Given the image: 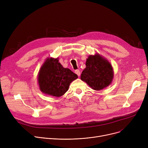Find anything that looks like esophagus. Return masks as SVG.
I'll return each mask as SVG.
<instances>
[{"instance_id":"1","label":"esophagus","mask_w":148,"mask_h":148,"mask_svg":"<svg viewBox=\"0 0 148 148\" xmlns=\"http://www.w3.org/2000/svg\"><path fill=\"white\" fill-rule=\"evenodd\" d=\"M75 73L78 76H80V72L79 70H76L75 71Z\"/></svg>"}]
</instances>
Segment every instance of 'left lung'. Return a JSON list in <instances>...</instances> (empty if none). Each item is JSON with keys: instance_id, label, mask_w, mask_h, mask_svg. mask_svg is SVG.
Returning a JSON list of instances; mask_svg holds the SVG:
<instances>
[{"instance_id": "8db88e82", "label": "left lung", "mask_w": 148, "mask_h": 148, "mask_svg": "<svg viewBox=\"0 0 148 148\" xmlns=\"http://www.w3.org/2000/svg\"><path fill=\"white\" fill-rule=\"evenodd\" d=\"M85 64L86 68L82 72L80 79L92 89L101 90L112 84L114 72L108 59L97 53L89 55Z\"/></svg>"}]
</instances>
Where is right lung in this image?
Instances as JSON below:
<instances>
[{
    "instance_id": "obj_1",
    "label": "right lung",
    "mask_w": 148,
    "mask_h": 148,
    "mask_svg": "<svg viewBox=\"0 0 148 148\" xmlns=\"http://www.w3.org/2000/svg\"><path fill=\"white\" fill-rule=\"evenodd\" d=\"M77 77L69 69L62 66L58 58H48L40 67L38 82L42 93L59 97L68 90L71 83Z\"/></svg>"
}]
</instances>
